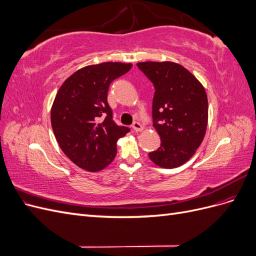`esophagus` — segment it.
Instances as JSON below:
<instances>
[{
    "mask_svg": "<svg viewBox=\"0 0 256 256\" xmlns=\"http://www.w3.org/2000/svg\"><path fill=\"white\" fill-rule=\"evenodd\" d=\"M132 129H134V131H136V132H138V131H142V130H143L142 124H140L138 122H134L132 124Z\"/></svg>",
    "mask_w": 256,
    "mask_h": 256,
    "instance_id": "34e87169",
    "label": "esophagus"
}]
</instances>
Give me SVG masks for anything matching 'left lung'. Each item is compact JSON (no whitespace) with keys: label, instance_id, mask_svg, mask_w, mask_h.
<instances>
[{"label":"left lung","instance_id":"left-lung-1","mask_svg":"<svg viewBox=\"0 0 256 256\" xmlns=\"http://www.w3.org/2000/svg\"><path fill=\"white\" fill-rule=\"evenodd\" d=\"M136 66L154 88L152 126L161 144L148 156L160 168L180 166L194 154L204 138L206 92L194 76L173 62H144Z\"/></svg>","mask_w":256,"mask_h":256}]
</instances>
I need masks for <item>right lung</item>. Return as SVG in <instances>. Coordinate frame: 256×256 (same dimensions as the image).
Instances as JSON below:
<instances>
[{
  "label": "right lung",
  "instance_id": "right-lung-1",
  "mask_svg": "<svg viewBox=\"0 0 256 256\" xmlns=\"http://www.w3.org/2000/svg\"><path fill=\"white\" fill-rule=\"evenodd\" d=\"M131 66L116 62L86 66L60 88L51 109V125L62 150L79 168L102 171L114 160L116 142L130 131L113 120L106 97L110 84Z\"/></svg>",
  "mask_w": 256,
  "mask_h": 256
}]
</instances>
